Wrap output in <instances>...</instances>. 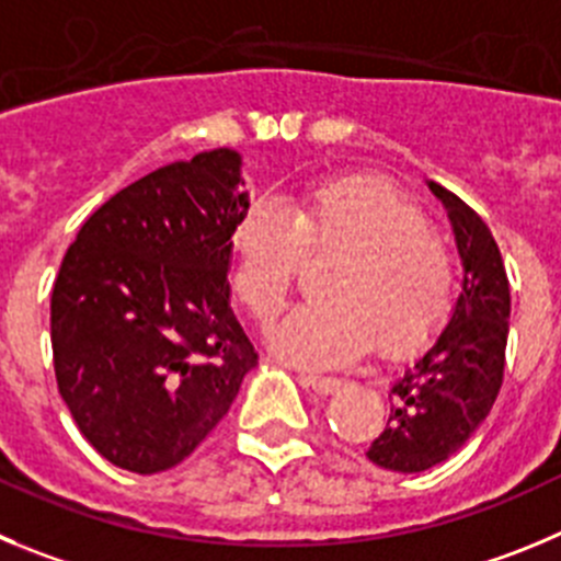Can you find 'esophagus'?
<instances>
[{
	"mask_svg": "<svg viewBox=\"0 0 561 561\" xmlns=\"http://www.w3.org/2000/svg\"><path fill=\"white\" fill-rule=\"evenodd\" d=\"M298 379H301V385H307V387H312L316 392H321V396L337 392L340 387H343V379H337V376H321V374H312V370H301V374H298Z\"/></svg>",
	"mask_w": 561,
	"mask_h": 561,
	"instance_id": "34e87169",
	"label": "esophagus"
}]
</instances>
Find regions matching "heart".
Returning a JSON list of instances; mask_svg holds the SVG:
<instances>
[{
    "mask_svg": "<svg viewBox=\"0 0 561 561\" xmlns=\"http://www.w3.org/2000/svg\"><path fill=\"white\" fill-rule=\"evenodd\" d=\"M232 290L256 323L290 296L301 260L337 256L323 301L271 329V348L305 365H337L376 343L399 357L426 345L454 310V256L421 209L387 185L343 176L307 187L290 213L251 202L229 234Z\"/></svg>",
    "mask_w": 561,
    "mask_h": 561,
    "instance_id": "b5f03b06",
    "label": "heart"
}]
</instances>
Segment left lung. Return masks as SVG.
<instances>
[{"label":"left lung","mask_w":561,"mask_h":561,"mask_svg":"<svg viewBox=\"0 0 561 561\" xmlns=\"http://www.w3.org/2000/svg\"><path fill=\"white\" fill-rule=\"evenodd\" d=\"M462 256V293L448 327L390 387V417L365 457L385 470L421 473L473 437L504 381L510 279L493 232L476 209L437 182Z\"/></svg>","instance_id":"1"}]
</instances>
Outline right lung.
I'll return each instance as SVG.
<instances>
[{"label": "right lung", "mask_w": 561, "mask_h": 561, "mask_svg": "<svg viewBox=\"0 0 561 561\" xmlns=\"http://www.w3.org/2000/svg\"><path fill=\"white\" fill-rule=\"evenodd\" d=\"M245 207L238 151H202L110 196L68 245L51 290L57 390L115 468L191 457L256 365L227 282Z\"/></svg>", "instance_id": "obj_1"}]
</instances>
